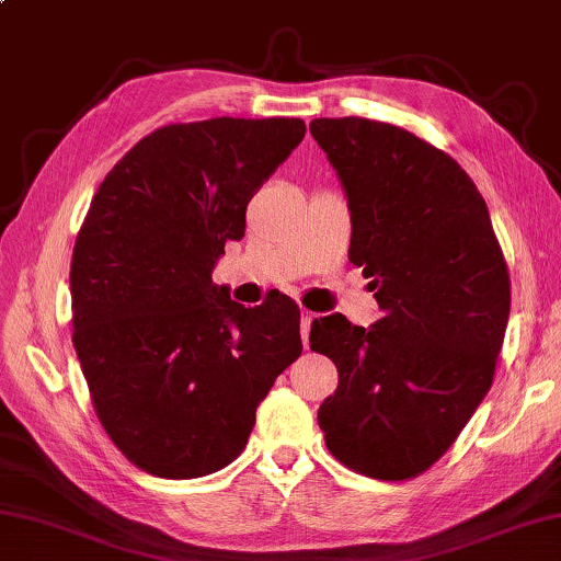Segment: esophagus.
<instances>
[{
    "label": "esophagus",
    "mask_w": 561,
    "mask_h": 561,
    "mask_svg": "<svg viewBox=\"0 0 561 561\" xmlns=\"http://www.w3.org/2000/svg\"><path fill=\"white\" fill-rule=\"evenodd\" d=\"M317 320V314H312V312H302V317H299V324H302V345L307 347V342H309V328H312V322Z\"/></svg>",
    "instance_id": "esophagus-1"
}]
</instances>
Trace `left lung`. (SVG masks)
Segmentation results:
<instances>
[{"label":"left lung","instance_id":"8db88e82","mask_svg":"<svg viewBox=\"0 0 561 561\" xmlns=\"http://www.w3.org/2000/svg\"><path fill=\"white\" fill-rule=\"evenodd\" d=\"M309 133L347 196L350 262L382 317L312 322L309 347L340 386L317 421L337 461L382 481L446 454L491 388L512 307L486 201L454 158L398 125L314 118Z\"/></svg>","mask_w":561,"mask_h":561}]
</instances>
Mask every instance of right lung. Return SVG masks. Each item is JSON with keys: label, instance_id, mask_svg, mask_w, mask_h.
<instances>
[{"label": "right lung", "instance_id": "1", "mask_svg": "<svg viewBox=\"0 0 561 561\" xmlns=\"http://www.w3.org/2000/svg\"><path fill=\"white\" fill-rule=\"evenodd\" d=\"M305 130L299 118L163 125L93 196L70 264L72 345L107 436L148 473L198 479L229 466L302 355L297 305L247 309L211 272Z\"/></svg>", "mask_w": 561, "mask_h": 561}]
</instances>
